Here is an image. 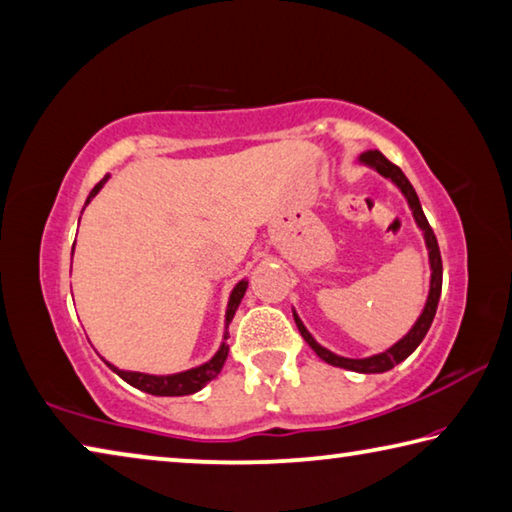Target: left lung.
Wrapping results in <instances>:
<instances>
[{"mask_svg": "<svg viewBox=\"0 0 512 512\" xmlns=\"http://www.w3.org/2000/svg\"><path fill=\"white\" fill-rule=\"evenodd\" d=\"M360 163L374 167L376 172L383 174L385 179H390L395 186L404 192V197L408 199V206L410 211L415 215V222L420 229L424 231V240H426V247H429V263H431V290H429V299H426V306L422 315L417 317V322L413 329H410L404 338H401L397 345H392L390 349H385L383 354H376L370 358H342V356H335L333 351L324 349L322 345H317L315 338L311 333L306 331V326L301 324V320L295 313V322H297V329L301 333V338H304L311 349L315 351L317 356L322 360H326L329 365L335 367H345V370L351 372H360V374H379V372H388L392 367L399 365L401 360H406L413 351L420 347V342L424 340L426 331L431 329V322L435 317V311H438V301H440V292H442V258H440V247H438V240H435V233L429 226V220H426V215L420 206V199H417V192L415 188L410 186V181L406 179V174L399 170L395 163H390L388 158H385L379 149H370V152H363L360 154Z\"/></svg>", "mask_w": 512, "mask_h": 512, "instance_id": "1", "label": "left lung"}]
</instances>
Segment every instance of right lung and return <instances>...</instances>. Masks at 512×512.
I'll list each match as a JSON object with an SVG mask.
<instances>
[{"label": "right lung", "mask_w": 512, "mask_h": 512, "mask_svg": "<svg viewBox=\"0 0 512 512\" xmlns=\"http://www.w3.org/2000/svg\"><path fill=\"white\" fill-rule=\"evenodd\" d=\"M108 181V174L106 177L97 183L95 188L90 190V195L86 199L88 201L97 195L99 190H102L104 183ZM81 220V217H79ZM245 290H247V281H240L236 288L231 292V299H229V308H226V326L233 320V315H236L238 306H240V299L245 297ZM226 356H229V345L222 342V347L217 354L208 360V363L199 365V367H192V370L186 372H179V374H167V376H154V374H142V372H124V370H117L115 365L106 363L111 370L120 376V379L127 381L133 388H138L142 392H149V395H156V397H183V395H192V392H197L204 388L208 381H213L217 374H220L222 365Z\"/></svg>", "instance_id": "obj_1"}]
</instances>
